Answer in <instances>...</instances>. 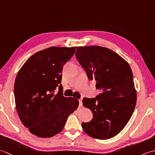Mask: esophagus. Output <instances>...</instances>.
I'll use <instances>...</instances> for the list:
<instances>
[{"mask_svg":"<svg viewBox=\"0 0 155 155\" xmlns=\"http://www.w3.org/2000/svg\"><path fill=\"white\" fill-rule=\"evenodd\" d=\"M78 101H79V106L82 107V106H83V100H82L81 98V99H79Z\"/></svg>","mask_w":155,"mask_h":155,"instance_id":"esophagus-1","label":"esophagus"}]
</instances>
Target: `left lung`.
<instances>
[{
  "label": "left lung",
  "mask_w": 155,
  "mask_h": 155,
  "mask_svg": "<svg viewBox=\"0 0 155 155\" xmlns=\"http://www.w3.org/2000/svg\"><path fill=\"white\" fill-rule=\"evenodd\" d=\"M75 56L100 92L95 98H83V106L89 108L93 117L82 123V127L94 139H110L126 126L136 106L132 70L120 56L99 46L78 47Z\"/></svg>",
  "instance_id": "8db88e82"
}]
</instances>
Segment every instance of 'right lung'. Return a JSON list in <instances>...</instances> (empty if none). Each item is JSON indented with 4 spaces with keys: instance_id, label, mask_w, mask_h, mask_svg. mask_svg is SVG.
Segmentation results:
<instances>
[{
    "instance_id": "obj_1",
    "label": "right lung",
    "mask_w": 155,
    "mask_h": 155,
    "mask_svg": "<svg viewBox=\"0 0 155 155\" xmlns=\"http://www.w3.org/2000/svg\"><path fill=\"white\" fill-rule=\"evenodd\" d=\"M76 47H52L37 52L25 62L16 75L14 92L16 108L22 123L41 138L61 133L78 100L65 97L62 71L74 54ZM57 87L59 91L54 92Z\"/></svg>"
}]
</instances>
